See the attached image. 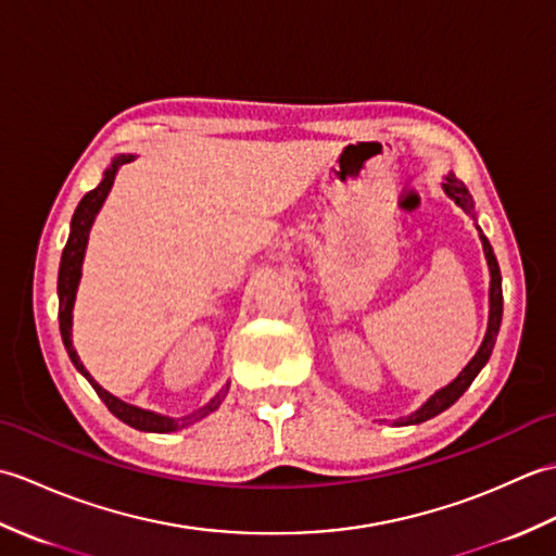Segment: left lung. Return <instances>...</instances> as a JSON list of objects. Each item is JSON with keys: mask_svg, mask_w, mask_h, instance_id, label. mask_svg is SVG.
<instances>
[{"mask_svg": "<svg viewBox=\"0 0 556 556\" xmlns=\"http://www.w3.org/2000/svg\"><path fill=\"white\" fill-rule=\"evenodd\" d=\"M442 191L454 200V203L466 212V215H470L476 219V205H473V198H470L468 188L460 184L456 176L448 172L444 176V184H442ZM478 229V236H480V243H482V253H485V260H488V269H490V315H488V332H485V339H482L480 349L476 351V356L468 361V365L464 370H460L456 375V380L448 382L446 387L437 389V392L425 401V404L413 410L410 416H404V418H396L394 425H418V422H425L430 420L434 416H440L442 410H446L448 406L454 404V401L466 392V389L470 387V382L476 380L478 372L485 368V363L490 361L492 356V349H494V341H497V334H500V325H502V308H504V299H502V275H500V265H497V257H494V251L492 245L488 241V236L482 233V229L476 224Z\"/></svg>", "mask_w": 556, "mask_h": 556, "instance_id": "8db88e82", "label": "left lung"}]
</instances>
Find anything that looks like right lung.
I'll return each instance as SVG.
<instances>
[{"label": "right lung", "instance_id": "right-lung-1", "mask_svg": "<svg viewBox=\"0 0 556 556\" xmlns=\"http://www.w3.org/2000/svg\"><path fill=\"white\" fill-rule=\"evenodd\" d=\"M126 162H134V155H116L112 160L110 167L104 169V174H102V181L96 188H92L90 193L83 195V200L74 212V219H71L68 241L64 245L62 263H59V279H56L59 332H62V339H64V346L68 351L71 363H74L76 370L92 384V389H96L98 396L104 401V406H108L116 418L124 420L126 425H131V428H136V430H143V432H176V430H181V428H186V425H191L195 420H203L205 416H210L212 410H217L219 404L224 401V396H227V392H229V382L224 384L219 392L207 401L205 406H200L198 410L188 413V416H184V418H169V416H162V413H155V410H146V408L134 406V404H126V401L110 394L108 389H102L96 380H92L90 372L86 370V365L80 363L78 353L74 349V341H71V327H74V303H76V291H78V285H80L83 257H86L92 222H96L98 212L102 210L104 200H108V195L112 191L116 172H119V167Z\"/></svg>", "mask_w": 556, "mask_h": 556}]
</instances>
